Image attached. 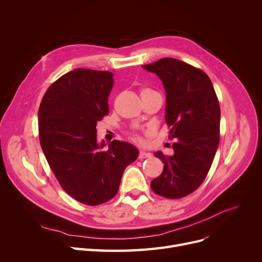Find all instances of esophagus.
<instances>
[{"label":"esophagus","mask_w":262,"mask_h":262,"mask_svg":"<svg viewBox=\"0 0 262 262\" xmlns=\"http://www.w3.org/2000/svg\"><path fill=\"white\" fill-rule=\"evenodd\" d=\"M150 156H152V155H150V153L144 152V150H140V153H139V158H140V159L148 158V157H150Z\"/></svg>","instance_id":"34e87169"}]
</instances>
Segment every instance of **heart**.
Segmentation results:
<instances>
[{
	"label": "heart",
	"instance_id": "obj_1",
	"mask_svg": "<svg viewBox=\"0 0 262 262\" xmlns=\"http://www.w3.org/2000/svg\"><path fill=\"white\" fill-rule=\"evenodd\" d=\"M144 91H149V89H142L141 90V92H144ZM133 138L135 139V140H137V141H141V138H140V137H139V135L138 134H135L134 136H133Z\"/></svg>",
	"mask_w": 262,
	"mask_h": 262
}]
</instances>
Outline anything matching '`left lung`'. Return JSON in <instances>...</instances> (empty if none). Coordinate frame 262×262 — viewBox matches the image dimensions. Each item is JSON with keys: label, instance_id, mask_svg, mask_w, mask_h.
I'll list each match as a JSON object with an SVG mask.
<instances>
[{"label": "left lung", "instance_id": "obj_1", "mask_svg": "<svg viewBox=\"0 0 262 262\" xmlns=\"http://www.w3.org/2000/svg\"><path fill=\"white\" fill-rule=\"evenodd\" d=\"M142 67L162 81L170 139H177L172 156L154 154L164 166L150 187L160 196L181 199L202 185L212 164L220 141L219 101L210 78L198 68L175 58Z\"/></svg>", "mask_w": 262, "mask_h": 262}]
</instances>
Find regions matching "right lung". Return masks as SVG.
<instances>
[{
	"instance_id": "right-lung-1",
	"label": "right lung",
	"mask_w": 262,
	"mask_h": 262,
	"mask_svg": "<svg viewBox=\"0 0 262 262\" xmlns=\"http://www.w3.org/2000/svg\"><path fill=\"white\" fill-rule=\"evenodd\" d=\"M108 71L75 69L47 90L41 101L39 141L55 177L67 193L89 206L112 200L124 170L139 153L128 142L96 139V123L108 115L114 87Z\"/></svg>"
}]
</instances>
